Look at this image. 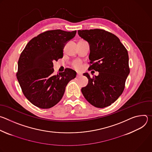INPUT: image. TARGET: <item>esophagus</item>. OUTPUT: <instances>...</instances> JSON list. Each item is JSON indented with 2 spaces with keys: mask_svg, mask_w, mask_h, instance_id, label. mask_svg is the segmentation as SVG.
<instances>
[{
  "mask_svg": "<svg viewBox=\"0 0 152 152\" xmlns=\"http://www.w3.org/2000/svg\"><path fill=\"white\" fill-rule=\"evenodd\" d=\"M82 76V75L80 74V73H77V77H80V76Z\"/></svg>",
  "mask_w": 152,
  "mask_h": 152,
  "instance_id": "obj_1",
  "label": "esophagus"
}]
</instances>
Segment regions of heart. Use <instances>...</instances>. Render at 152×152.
<instances>
[{"label":"heart","mask_w":152,"mask_h":152,"mask_svg":"<svg viewBox=\"0 0 152 152\" xmlns=\"http://www.w3.org/2000/svg\"><path fill=\"white\" fill-rule=\"evenodd\" d=\"M73 67L77 70H79L82 67V64H81V62L79 61H76L73 62Z\"/></svg>","instance_id":"b5f03b06"}]
</instances>
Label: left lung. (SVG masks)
<instances>
[{
  "label": "left lung",
  "instance_id": "left-lung-1",
  "mask_svg": "<svg viewBox=\"0 0 152 152\" xmlns=\"http://www.w3.org/2000/svg\"><path fill=\"white\" fill-rule=\"evenodd\" d=\"M78 35L90 45V70L99 72L88 79V85L81 91L93 106L103 108L111 105L121 96L130 73L128 53L115 35L103 29L79 30Z\"/></svg>",
  "mask_w": 152,
  "mask_h": 152
}]
</instances>
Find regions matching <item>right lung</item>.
<instances>
[{
  "label": "right lung",
  "mask_w": 152,
  "mask_h": 152,
  "mask_svg": "<svg viewBox=\"0 0 152 152\" xmlns=\"http://www.w3.org/2000/svg\"><path fill=\"white\" fill-rule=\"evenodd\" d=\"M76 31H48L34 37L21 52L18 61L17 78L23 93L34 105L49 109L62 99L68 83L76 72L66 69L54 75L53 62L63 57L66 43Z\"/></svg>",
  "instance_id": "right-lung-1"
}]
</instances>
